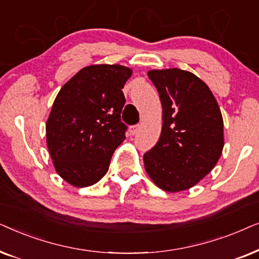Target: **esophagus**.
<instances>
[{"mask_svg":"<svg viewBox=\"0 0 259 259\" xmlns=\"http://www.w3.org/2000/svg\"><path fill=\"white\" fill-rule=\"evenodd\" d=\"M139 128H140L139 125L131 126V127H130V132H131V134H132V136H134V134H137L138 132H139Z\"/></svg>","mask_w":259,"mask_h":259,"instance_id":"1","label":"esophagus"}]
</instances>
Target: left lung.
<instances>
[{"label": "left lung", "instance_id": "obj_1", "mask_svg": "<svg viewBox=\"0 0 259 259\" xmlns=\"http://www.w3.org/2000/svg\"><path fill=\"white\" fill-rule=\"evenodd\" d=\"M162 106L161 134L144 154L147 175L166 192L189 190L212 171L224 147V122L207 84L179 68L147 73Z\"/></svg>", "mask_w": 259, "mask_h": 259}]
</instances>
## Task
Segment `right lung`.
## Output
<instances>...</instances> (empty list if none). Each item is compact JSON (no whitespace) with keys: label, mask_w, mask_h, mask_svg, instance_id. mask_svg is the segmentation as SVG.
<instances>
[{"label":"right lung","mask_w":259,"mask_h":259,"mask_svg":"<svg viewBox=\"0 0 259 259\" xmlns=\"http://www.w3.org/2000/svg\"><path fill=\"white\" fill-rule=\"evenodd\" d=\"M131 75L132 69L121 65L87 66L56 95L46 138L55 171L70 185H94L107 173L125 140L121 90Z\"/></svg>","instance_id":"add662e5"}]
</instances>
